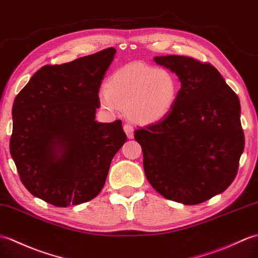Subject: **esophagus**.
Wrapping results in <instances>:
<instances>
[{
	"instance_id": "esophagus-1",
	"label": "esophagus",
	"mask_w": 258,
	"mask_h": 258,
	"mask_svg": "<svg viewBox=\"0 0 258 258\" xmlns=\"http://www.w3.org/2000/svg\"><path fill=\"white\" fill-rule=\"evenodd\" d=\"M123 128H124L125 134H126V136H127V139H133V137H134L133 126H132V125H130V124H124Z\"/></svg>"
}]
</instances>
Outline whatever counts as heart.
I'll return each instance as SVG.
<instances>
[{
    "instance_id": "obj_1",
    "label": "heart",
    "mask_w": 258,
    "mask_h": 258,
    "mask_svg": "<svg viewBox=\"0 0 258 258\" xmlns=\"http://www.w3.org/2000/svg\"><path fill=\"white\" fill-rule=\"evenodd\" d=\"M177 95L178 81L168 70L133 62L107 79L99 92V102L106 111L123 107L132 121L148 125L169 114Z\"/></svg>"
}]
</instances>
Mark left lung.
Instances as JSON below:
<instances>
[{
    "label": "left lung",
    "mask_w": 258,
    "mask_h": 258,
    "mask_svg": "<svg viewBox=\"0 0 258 258\" xmlns=\"http://www.w3.org/2000/svg\"><path fill=\"white\" fill-rule=\"evenodd\" d=\"M154 61L176 74L181 88L168 115L135 131L144 171L166 199L199 205L236 177L245 144L239 100L210 63L177 55Z\"/></svg>",
    "instance_id": "left-lung-1"
}]
</instances>
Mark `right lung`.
Masks as SVG:
<instances>
[{
  "instance_id": "add662e5",
  "label": "right lung",
  "mask_w": 258,
  "mask_h": 258,
  "mask_svg": "<svg viewBox=\"0 0 258 258\" xmlns=\"http://www.w3.org/2000/svg\"><path fill=\"white\" fill-rule=\"evenodd\" d=\"M116 50L44 66L14 100L10 152L33 196L66 208L92 200L126 142L122 122L95 121L99 90Z\"/></svg>"
}]
</instances>
